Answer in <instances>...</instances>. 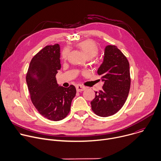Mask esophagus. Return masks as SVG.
I'll use <instances>...</instances> for the list:
<instances>
[{"instance_id": "34e87169", "label": "esophagus", "mask_w": 161, "mask_h": 161, "mask_svg": "<svg viewBox=\"0 0 161 161\" xmlns=\"http://www.w3.org/2000/svg\"><path fill=\"white\" fill-rule=\"evenodd\" d=\"M76 88L77 92H82L85 89V87L81 85H77L76 86Z\"/></svg>"}]
</instances>
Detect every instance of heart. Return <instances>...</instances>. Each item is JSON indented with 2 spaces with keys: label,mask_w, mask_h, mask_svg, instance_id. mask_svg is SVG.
<instances>
[{
  "label": "heart",
  "mask_w": 161,
  "mask_h": 161,
  "mask_svg": "<svg viewBox=\"0 0 161 161\" xmlns=\"http://www.w3.org/2000/svg\"><path fill=\"white\" fill-rule=\"evenodd\" d=\"M78 47L83 52L84 54L87 58L94 57L97 55L99 52V47L95 41L91 39H86L80 42L78 44ZM70 52L69 47H65L62 50L61 57L63 60H66Z\"/></svg>",
  "instance_id": "b5f03b06"
}]
</instances>
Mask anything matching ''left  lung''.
Returning a JSON list of instances; mask_svg holds the SVG:
<instances>
[{"mask_svg": "<svg viewBox=\"0 0 161 161\" xmlns=\"http://www.w3.org/2000/svg\"><path fill=\"white\" fill-rule=\"evenodd\" d=\"M97 74L104 83L101 90L96 92L95 98L90 103L92 110L99 117H106L122 108L130 86L129 61L116 46L106 47L104 61Z\"/></svg>", "mask_w": 161, "mask_h": 161, "instance_id": "8db88e82", "label": "left lung"}]
</instances>
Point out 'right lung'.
I'll return each mask as SVG.
<instances>
[{
	"mask_svg": "<svg viewBox=\"0 0 161 161\" xmlns=\"http://www.w3.org/2000/svg\"><path fill=\"white\" fill-rule=\"evenodd\" d=\"M60 55L58 44L47 46L32 58L26 75L32 103L42 117L53 121L68 115L76 94L74 85L65 88L57 84Z\"/></svg>",
	"mask_w": 161,
	"mask_h": 161,
	"instance_id": "obj_1",
	"label": "right lung"
}]
</instances>
